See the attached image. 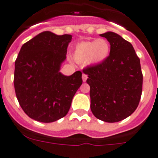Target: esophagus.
Listing matches in <instances>:
<instances>
[{
	"label": "esophagus",
	"instance_id": "34e87169",
	"mask_svg": "<svg viewBox=\"0 0 158 158\" xmlns=\"http://www.w3.org/2000/svg\"><path fill=\"white\" fill-rule=\"evenodd\" d=\"M82 79H83V81H84V82H85V81H87V74H83V75H82Z\"/></svg>",
	"mask_w": 158,
	"mask_h": 158
}]
</instances>
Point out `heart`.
<instances>
[{"label": "heart", "mask_w": 158, "mask_h": 158, "mask_svg": "<svg viewBox=\"0 0 158 158\" xmlns=\"http://www.w3.org/2000/svg\"><path fill=\"white\" fill-rule=\"evenodd\" d=\"M110 47L104 39L80 42L75 47L74 57L77 61H87L94 64L104 62L110 54Z\"/></svg>", "instance_id": "obj_1"}]
</instances>
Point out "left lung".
Instances as JSON below:
<instances>
[{
	"label": "left lung",
	"mask_w": 158,
	"mask_h": 158,
	"mask_svg": "<svg viewBox=\"0 0 158 158\" xmlns=\"http://www.w3.org/2000/svg\"><path fill=\"white\" fill-rule=\"evenodd\" d=\"M110 44L104 62L83 70L90 85V109L98 119L121 121L137 109L142 94L140 59L130 42L114 32L100 34Z\"/></svg>",
	"instance_id": "1"
}]
</instances>
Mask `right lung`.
Segmentation results:
<instances>
[{"instance_id": "add662e5", "label": "right lung", "mask_w": 158, "mask_h": 158, "mask_svg": "<svg viewBox=\"0 0 158 158\" xmlns=\"http://www.w3.org/2000/svg\"><path fill=\"white\" fill-rule=\"evenodd\" d=\"M72 36L44 31L23 44L15 60L17 98L25 114L35 121L51 123L64 118L76 91L82 84V73L65 76L60 72Z\"/></svg>"}]
</instances>
